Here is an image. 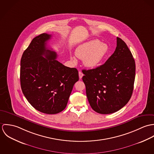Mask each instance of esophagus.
Segmentation results:
<instances>
[{"label":"esophagus","mask_w":154,"mask_h":154,"mask_svg":"<svg viewBox=\"0 0 154 154\" xmlns=\"http://www.w3.org/2000/svg\"><path fill=\"white\" fill-rule=\"evenodd\" d=\"M83 75H83L82 72L81 71H79V79H82Z\"/></svg>","instance_id":"obj_1"}]
</instances>
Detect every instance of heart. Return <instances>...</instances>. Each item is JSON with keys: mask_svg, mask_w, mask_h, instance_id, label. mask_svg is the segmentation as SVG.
<instances>
[{"mask_svg": "<svg viewBox=\"0 0 154 154\" xmlns=\"http://www.w3.org/2000/svg\"><path fill=\"white\" fill-rule=\"evenodd\" d=\"M109 46L106 43H101L98 40H91L79 45L75 50V54L80 59H84L85 66L97 67L103 61L109 52ZM71 60L76 62L75 57L72 56Z\"/></svg>", "mask_w": 154, "mask_h": 154, "instance_id": "b5f03b06", "label": "heart"}]
</instances>
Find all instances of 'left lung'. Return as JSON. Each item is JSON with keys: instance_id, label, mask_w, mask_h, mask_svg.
I'll list each match as a JSON object with an SVG mask.
<instances>
[{"instance_id": "1", "label": "left lung", "mask_w": 154, "mask_h": 154, "mask_svg": "<svg viewBox=\"0 0 154 154\" xmlns=\"http://www.w3.org/2000/svg\"><path fill=\"white\" fill-rule=\"evenodd\" d=\"M135 68L131 51L124 41L117 37L116 50L104 64L82 70V80L91 108L103 114L123 108L132 97Z\"/></svg>"}]
</instances>
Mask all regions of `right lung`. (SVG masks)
<instances>
[{"label":"right lung","mask_w":154,"mask_h":154,"mask_svg":"<svg viewBox=\"0 0 154 154\" xmlns=\"http://www.w3.org/2000/svg\"><path fill=\"white\" fill-rule=\"evenodd\" d=\"M51 35L42 34L32 39L21 60L22 92L36 110L48 114L62 111L74 84L79 80L76 68L64 66L56 60L55 51L48 50Z\"/></svg>","instance_id":"1"}]
</instances>
